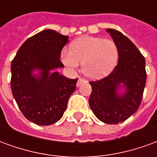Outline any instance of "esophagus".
<instances>
[{
  "label": "esophagus",
  "mask_w": 157,
  "mask_h": 157,
  "mask_svg": "<svg viewBox=\"0 0 157 157\" xmlns=\"http://www.w3.org/2000/svg\"><path fill=\"white\" fill-rule=\"evenodd\" d=\"M85 82V80L82 78H79L78 79V82H77V83H76V86H80L82 85V83H84Z\"/></svg>",
  "instance_id": "34e87169"
}]
</instances>
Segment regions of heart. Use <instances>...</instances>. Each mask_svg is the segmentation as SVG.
Returning <instances> with one entry per match:
<instances>
[{"instance_id":"1","label":"heart","mask_w":157,"mask_h":157,"mask_svg":"<svg viewBox=\"0 0 157 157\" xmlns=\"http://www.w3.org/2000/svg\"><path fill=\"white\" fill-rule=\"evenodd\" d=\"M118 50L110 39L84 37L75 40L71 50L61 53L63 63L68 68L76 70L82 63V71L89 78H100L108 75L117 63Z\"/></svg>"}]
</instances>
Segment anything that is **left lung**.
Here are the masks:
<instances>
[{"label": "left lung", "instance_id": "8db88e82", "mask_svg": "<svg viewBox=\"0 0 157 157\" xmlns=\"http://www.w3.org/2000/svg\"><path fill=\"white\" fill-rule=\"evenodd\" d=\"M118 50L115 68L104 78L92 81L89 105L103 123L117 124L134 114L141 102L146 82L145 59L133 43L122 33L108 29ZM125 92L118 93L121 86Z\"/></svg>", "mask_w": 157, "mask_h": 157}]
</instances>
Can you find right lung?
Here are the masks:
<instances>
[{
    "label": "right lung",
    "instance_id": "add662e5",
    "mask_svg": "<svg viewBox=\"0 0 157 157\" xmlns=\"http://www.w3.org/2000/svg\"><path fill=\"white\" fill-rule=\"evenodd\" d=\"M68 36L46 29L30 37L19 48L11 65V88L26 118L39 125L59 121L65 113L78 78L51 71L64 67L59 60ZM35 69L39 75H32Z\"/></svg>",
    "mask_w": 157,
    "mask_h": 157
}]
</instances>
